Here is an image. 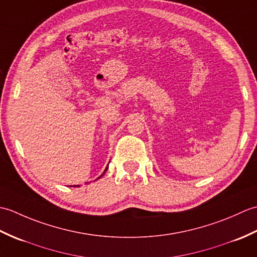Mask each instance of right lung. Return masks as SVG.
Segmentation results:
<instances>
[{
  "mask_svg": "<svg viewBox=\"0 0 257 257\" xmlns=\"http://www.w3.org/2000/svg\"><path fill=\"white\" fill-rule=\"evenodd\" d=\"M106 170H107V168H106ZM106 170H105V171H106ZM102 174H103V173H102ZM102 174H101V176H102ZM101 176H100V177H101Z\"/></svg>",
  "mask_w": 257,
  "mask_h": 257,
  "instance_id": "add662e5",
  "label": "right lung"
}]
</instances>
